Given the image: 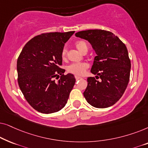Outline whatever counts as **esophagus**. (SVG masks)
Returning a JSON list of instances; mask_svg holds the SVG:
<instances>
[{"label": "esophagus", "mask_w": 148, "mask_h": 148, "mask_svg": "<svg viewBox=\"0 0 148 148\" xmlns=\"http://www.w3.org/2000/svg\"><path fill=\"white\" fill-rule=\"evenodd\" d=\"M82 79V77H79V76H75V79L77 81L79 80V79Z\"/></svg>", "instance_id": "obj_1"}]
</instances>
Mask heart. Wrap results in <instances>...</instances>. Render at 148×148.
I'll return each mask as SVG.
<instances>
[{"instance_id": "heart-1", "label": "heart", "mask_w": 148, "mask_h": 148, "mask_svg": "<svg viewBox=\"0 0 148 148\" xmlns=\"http://www.w3.org/2000/svg\"><path fill=\"white\" fill-rule=\"evenodd\" d=\"M75 45L76 48H77L79 51L82 52V53H84L86 51H88V44H87L86 42L84 41V40H78V41L75 42ZM66 54H67V50H66L65 48H64L61 52L62 59H66ZM88 64L86 63V62H78V63H72L69 64L66 67V71L69 73H70L75 75L81 76L85 73V72L88 69Z\"/></svg>"}]
</instances>
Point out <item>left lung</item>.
<instances>
[{"label": "left lung", "instance_id": "1", "mask_svg": "<svg viewBox=\"0 0 148 148\" xmlns=\"http://www.w3.org/2000/svg\"><path fill=\"white\" fill-rule=\"evenodd\" d=\"M75 36L88 40L97 54L91 69L97 76L88 78L85 98L96 108L112 106L124 94L130 77L131 60L126 46L106 30H85Z\"/></svg>", "mask_w": 148, "mask_h": 148}]
</instances>
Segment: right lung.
I'll return each mask as SVG.
<instances>
[{"instance_id":"right-lung-1","label":"right lung","mask_w":148,"mask_h":148,"mask_svg":"<svg viewBox=\"0 0 148 148\" xmlns=\"http://www.w3.org/2000/svg\"><path fill=\"white\" fill-rule=\"evenodd\" d=\"M74 33L50 32L36 36L26 43L18 57L20 90L30 106L38 112H58L67 102L75 78L71 73L64 75L65 70L60 66L64 44Z\"/></svg>"}]
</instances>
